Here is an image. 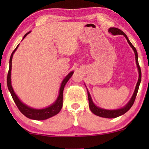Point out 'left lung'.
Listing matches in <instances>:
<instances>
[{
    "label": "left lung",
    "instance_id": "1",
    "mask_svg": "<svg viewBox=\"0 0 149 149\" xmlns=\"http://www.w3.org/2000/svg\"><path fill=\"white\" fill-rule=\"evenodd\" d=\"M109 33H111L112 35H123L125 38L127 39L128 43L130 45V47L132 48L133 50H134V54H135V59H136V66H137L138 69V72H139V78H138L137 83H136V87H135V90L134 91V93H133V95L132 96L130 100L129 101V102L126 104L125 107L123 108H120V109H115V110H108V109H102V108L97 107V106L95 105L94 104L93 101L92 100V97L90 96V92L88 90V101H89V107H90V111L93 113L95 115L100 116V117L102 118H117L118 116H120L123 114L125 113L126 112L130 110V109L132 107V106L134 104L135 98H136V95H137L138 90H139V87L140 85V83H141V69H140V66L139 65V61H138V54L137 52H136V49L135 47L133 46L132 44L131 43L130 41L129 40L128 38L126 36V34L124 33L123 31H122L120 29H118V28H114V27H111V28L109 29Z\"/></svg>",
    "mask_w": 149,
    "mask_h": 149
}]
</instances>
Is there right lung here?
Wrapping results in <instances>:
<instances>
[{
  "label": "right lung",
  "instance_id": "add662e5",
  "mask_svg": "<svg viewBox=\"0 0 149 149\" xmlns=\"http://www.w3.org/2000/svg\"><path fill=\"white\" fill-rule=\"evenodd\" d=\"M31 31L28 32L27 33H26L24 36L23 39L30 33ZM22 39V40H23ZM19 45L17 46L16 48L15 49V50L13 51L12 53L11 56H10V67H9V71L8 73V77H7V84H8V90L11 94L12 97H13V100H14L15 104L17 105V107H18L19 110L21 111V113L23 115H24L26 117H27L28 118L32 119V120H43L48 119L49 118L52 117V116L57 115V114L61 111V108H62L63 105V91H64V88L65 85L66 84V83L68 82V80H69V78L72 76L73 71H71L69 74L67 75L63 80V81L61 82V84L59 88V95H58L57 99L56 100L55 102H54L52 104H51L49 107L44 108V109H33V108L29 107L26 104H24L21 100L19 99V97L17 96V95L15 94V92L13 90V86H12V83H11V70H12V59H13V54L15 52V51L17 50V49L18 48Z\"/></svg>",
  "mask_w": 149,
  "mask_h": 149
}]
</instances>
